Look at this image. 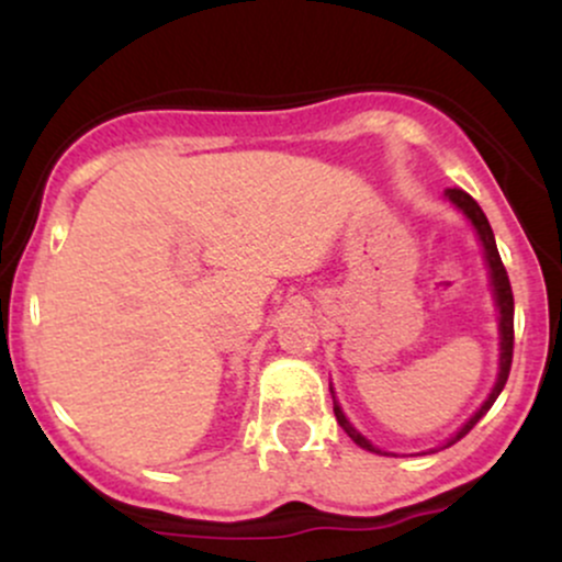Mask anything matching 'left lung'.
I'll return each instance as SVG.
<instances>
[{
  "instance_id": "8db88e82",
  "label": "left lung",
  "mask_w": 562,
  "mask_h": 562,
  "mask_svg": "<svg viewBox=\"0 0 562 562\" xmlns=\"http://www.w3.org/2000/svg\"><path fill=\"white\" fill-rule=\"evenodd\" d=\"M447 198L451 200V203L457 205V209L465 214L470 222H473L475 232H479L481 243H483V250H486V261H488V269H492V285H494V295H496V306H499V333H502V353H499V378H496L494 383V391L488 393V398L483 402V406L479 412H475L470 420L462 425L460 434H457L454 438H449L447 447H451V443L460 441L462 436H468L470 430H473V425L481 420L483 415H486L488 409H492V404L496 402V396H499L502 389H505L507 378H509V367H513V344H515V327H513V314H515V303H513V288H509V277H507V269L505 263H502L499 259V250H496V243H494V232H492V224H488L486 214L481 211V205L475 203L473 198L468 195L465 190H460V187H451V190H447ZM333 412L335 417H338L340 428L346 430L348 438H351L353 443H359V447L367 449V451H375V454H385V451H380L372 447L370 441L362 434H357V430L351 428V423L346 420L344 409H340L338 404H333Z\"/></svg>"
}]
</instances>
